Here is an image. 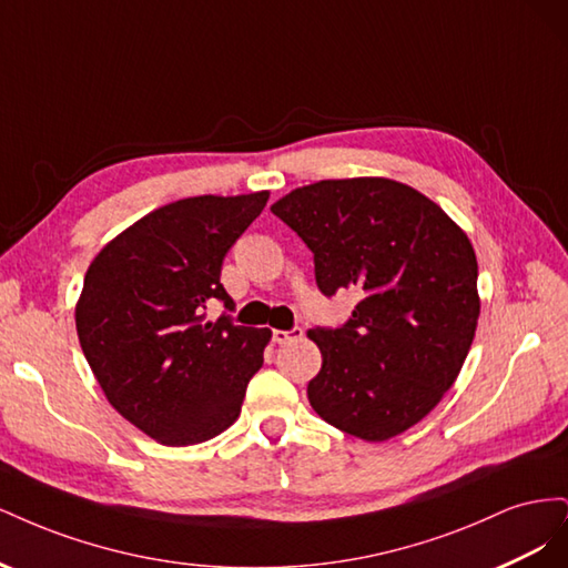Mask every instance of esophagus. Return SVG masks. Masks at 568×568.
Masks as SVG:
<instances>
[{
  "label": "esophagus",
  "instance_id": "obj_1",
  "mask_svg": "<svg viewBox=\"0 0 568 568\" xmlns=\"http://www.w3.org/2000/svg\"><path fill=\"white\" fill-rule=\"evenodd\" d=\"M301 336H303L301 326H294V329H291V332H282V329H274V332H272V341H274V343H288V341H296V338H301Z\"/></svg>",
  "mask_w": 568,
  "mask_h": 568
}]
</instances>
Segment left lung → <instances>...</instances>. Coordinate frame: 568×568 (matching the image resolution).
Listing matches in <instances>:
<instances>
[{
	"label": "left lung",
	"mask_w": 568,
	"mask_h": 568,
	"mask_svg": "<svg viewBox=\"0 0 568 568\" xmlns=\"http://www.w3.org/2000/svg\"><path fill=\"white\" fill-rule=\"evenodd\" d=\"M315 253L322 294L355 288L341 329H311L317 415L369 443L422 422L455 384L480 315L476 253L457 222L388 178L320 180L270 205Z\"/></svg>",
	"instance_id": "1"
}]
</instances>
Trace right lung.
<instances>
[{
    "label": "right lung",
    "mask_w": 568,
    "mask_h": 568,
    "mask_svg": "<svg viewBox=\"0 0 568 568\" xmlns=\"http://www.w3.org/2000/svg\"><path fill=\"white\" fill-rule=\"evenodd\" d=\"M270 192L203 194L146 213L101 248L84 274L75 329L120 417L180 448L230 428L270 329L205 320L227 251L263 213Z\"/></svg>",
    "instance_id": "add662e5"
}]
</instances>
